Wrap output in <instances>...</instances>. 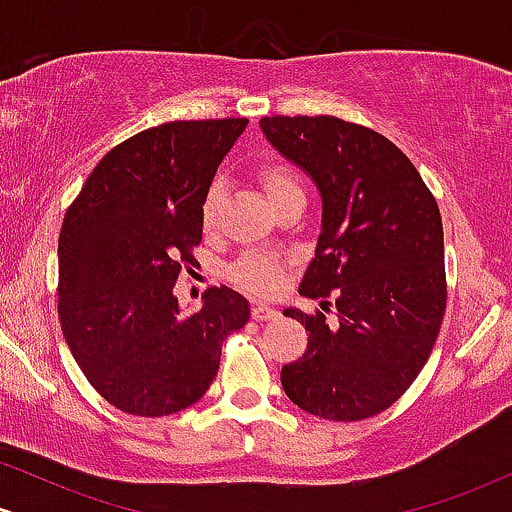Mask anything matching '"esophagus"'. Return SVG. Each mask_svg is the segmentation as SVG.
I'll list each match as a JSON object with an SVG mask.
<instances>
[{
  "mask_svg": "<svg viewBox=\"0 0 512 512\" xmlns=\"http://www.w3.org/2000/svg\"><path fill=\"white\" fill-rule=\"evenodd\" d=\"M279 317V313H276L274 308H269V305L264 303H255L252 305V320H276Z\"/></svg>",
  "mask_w": 512,
  "mask_h": 512,
  "instance_id": "34e87169",
  "label": "esophagus"
}]
</instances>
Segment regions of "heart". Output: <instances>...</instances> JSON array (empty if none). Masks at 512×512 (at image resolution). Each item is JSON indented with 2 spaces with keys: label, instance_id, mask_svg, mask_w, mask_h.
I'll return each mask as SVG.
<instances>
[{
  "label": "heart",
  "instance_id": "1",
  "mask_svg": "<svg viewBox=\"0 0 512 512\" xmlns=\"http://www.w3.org/2000/svg\"><path fill=\"white\" fill-rule=\"evenodd\" d=\"M260 180L264 190L269 192V199H276L286 195H296L303 192L301 180L284 163H264L260 168ZM223 204V182L214 180L207 187L202 199V223L204 228H214L219 221V211ZM231 279L245 291L257 293V296H269L281 286V260L276 255H267V252H248L231 267Z\"/></svg>",
  "mask_w": 512,
  "mask_h": 512
}]
</instances>
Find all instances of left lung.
<instances>
[{
	"label": "left lung",
	"instance_id": "left-lung-1",
	"mask_svg": "<svg viewBox=\"0 0 512 512\" xmlns=\"http://www.w3.org/2000/svg\"><path fill=\"white\" fill-rule=\"evenodd\" d=\"M269 144L313 178L322 228L303 296L335 291V320L286 308L308 332L281 368L293 404L332 421H361L397 402L426 366L448 303L443 221L419 170L373 129L315 117H262Z\"/></svg>",
	"mask_w": 512,
	"mask_h": 512
}]
</instances>
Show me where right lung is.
Segmentation results:
<instances>
[{
    "instance_id": "add662e5",
    "label": "right lung",
    "mask_w": 512,
    "mask_h": 512,
    "mask_svg": "<svg viewBox=\"0 0 512 512\" xmlns=\"http://www.w3.org/2000/svg\"><path fill=\"white\" fill-rule=\"evenodd\" d=\"M245 117L178 120L110 149L64 214L57 308L69 351L105 402L168 416L214 383L223 339L248 325L238 291L214 286L180 315L173 296L202 243V199Z\"/></svg>"
}]
</instances>
